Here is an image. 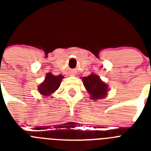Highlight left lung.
Listing matches in <instances>:
<instances>
[{"mask_svg":"<svg viewBox=\"0 0 151 151\" xmlns=\"http://www.w3.org/2000/svg\"><path fill=\"white\" fill-rule=\"evenodd\" d=\"M82 80L84 86L90 94L91 99L104 98L106 96L107 85L103 82L97 75L91 74L87 77H84Z\"/></svg>","mask_w":151,"mask_h":151,"instance_id":"left-lung-1","label":"left lung"}]
</instances>
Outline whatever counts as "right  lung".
Wrapping results in <instances>:
<instances>
[{
  "mask_svg": "<svg viewBox=\"0 0 151 151\" xmlns=\"http://www.w3.org/2000/svg\"><path fill=\"white\" fill-rule=\"evenodd\" d=\"M63 78V76L62 75L54 76L51 73H47L44 82L41 83L38 87L40 94H43L44 96H48L54 93L59 88Z\"/></svg>",
  "mask_w": 151,
  "mask_h": 151,
  "instance_id": "obj_1",
  "label": "right lung"
}]
</instances>
